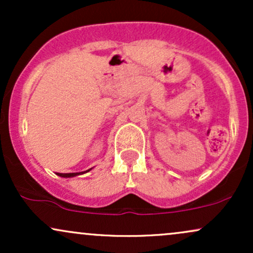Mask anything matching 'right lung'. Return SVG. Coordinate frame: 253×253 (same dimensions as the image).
Segmentation results:
<instances>
[{"instance_id": "1", "label": "right lung", "mask_w": 253, "mask_h": 253, "mask_svg": "<svg viewBox=\"0 0 253 253\" xmlns=\"http://www.w3.org/2000/svg\"><path fill=\"white\" fill-rule=\"evenodd\" d=\"M90 170V169H89ZM89 170L86 171H83V172H72V173H58V176L60 177H74V176H77V175H82L84 172H88Z\"/></svg>"}]
</instances>
